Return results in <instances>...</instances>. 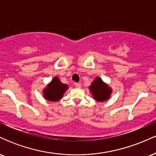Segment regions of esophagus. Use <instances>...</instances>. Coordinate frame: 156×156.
Wrapping results in <instances>:
<instances>
[{"label": "esophagus", "instance_id": "obj_1", "mask_svg": "<svg viewBox=\"0 0 156 156\" xmlns=\"http://www.w3.org/2000/svg\"><path fill=\"white\" fill-rule=\"evenodd\" d=\"M75 86H76V88H80L81 87V85H80V83H75Z\"/></svg>", "mask_w": 156, "mask_h": 156}]
</instances>
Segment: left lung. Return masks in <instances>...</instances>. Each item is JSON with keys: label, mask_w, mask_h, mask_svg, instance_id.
<instances>
[{"label": "left lung", "mask_w": 156, "mask_h": 156, "mask_svg": "<svg viewBox=\"0 0 156 156\" xmlns=\"http://www.w3.org/2000/svg\"><path fill=\"white\" fill-rule=\"evenodd\" d=\"M90 90L94 99L98 101H106L112 92V90L108 88V86L105 85L99 77H97L90 86Z\"/></svg>", "instance_id": "1"}]
</instances>
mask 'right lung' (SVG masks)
<instances>
[{
  "label": "right lung",
  "mask_w": 156,
  "mask_h": 156,
  "mask_svg": "<svg viewBox=\"0 0 156 156\" xmlns=\"http://www.w3.org/2000/svg\"><path fill=\"white\" fill-rule=\"evenodd\" d=\"M67 89V86L61 83L59 79L57 77H55L51 83L44 90V98L48 101H57L62 98Z\"/></svg>",
  "instance_id": "add662e5"
}]
</instances>
